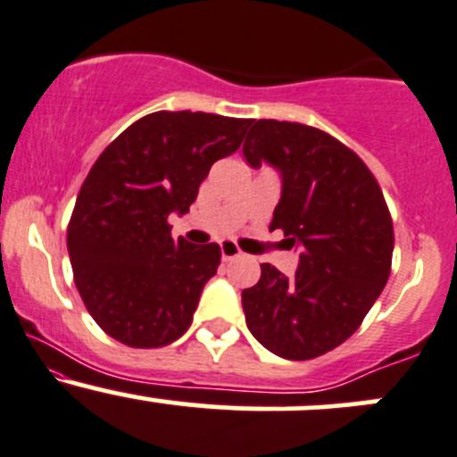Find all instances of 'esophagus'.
<instances>
[{
  "mask_svg": "<svg viewBox=\"0 0 457 457\" xmlns=\"http://www.w3.org/2000/svg\"><path fill=\"white\" fill-rule=\"evenodd\" d=\"M220 256H223L225 262H229V261H234V258H241L243 252L238 249L237 243L223 241V243H220Z\"/></svg>",
  "mask_w": 457,
  "mask_h": 457,
  "instance_id": "34e87169",
  "label": "esophagus"
}]
</instances>
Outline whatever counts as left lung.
<instances>
[{"label": "left lung", "mask_w": 457, "mask_h": 457, "mask_svg": "<svg viewBox=\"0 0 457 457\" xmlns=\"http://www.w3.org/2000/svg\"><path fill=\"white\" fill-rule=\"evenodd\" d=\"M243 155L280 170L269 229L302 247L295 276L262 262L258 285L243 291L247 328L278 357L315 359L344 344L381 295L394 252L390 210L361 157L309 124L258 120Z\"/></svg>", "instance_id": "obj_1"}]
</instances>
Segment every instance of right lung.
Masks as SVG:
<instances>
[{
    "mask_svg": "<svg viewBox=\"0 0 457 457\" xmlns=\"http://www.w3.org/2000/svg\"><path fill=\"white\" fill-rule=\"evenodd\" d=\"M252 120L155 112L124 129L83 181L67 225L76 289L96 324L131 348H162L190 328L216 243L172 238L220 157L238 151Z\"/></svg>",
    "mask_w": 457,
    "mask_h": 457,
    "instance_id": "1",
    "label": "right lung"
}]
</instances>
